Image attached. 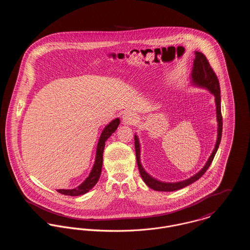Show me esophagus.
I'll list each match as a JSON object with an SVG mask.
<instances>
[{
	"label": "esophagus",
	"mask_w": 250,
	"mask_h": 250,
	"mask_svg": "<svg viewBox=\"0 0 250 250\" xmlns=\"http://www.w3.org/2000/svg\"><path fill=\"white\" fill-rule=\"evenodd\" d=\"M137 115L132 111H127L123 114L122 122L124 125H133L137 122Z\"/></svg>",
	"instance_id": "1"
}]
</instances>
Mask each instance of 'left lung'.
Listing matches in <instances>:
<instances>
[{"mask_svg": "<svg viewBox=\"0 0 250 250\" xmlns=\"http://www.w3.org/2000/svg\"><path fill=\"white\" fill-rule=\"evenodd\" d=\"M195 59L193 60V66L190 74V83L192 85L206 88L208 89L214 96V102H215V111H216V121H217V138L216 143L214 145V150L209 157L206 165L203 167V168L198 171L196 174L191 176L190 178L186 179L184 181L175 182V183H167L162 182L157 179L152 177L150 174H148L145 169L143 168V165L141 163V143L139 141V138L137 135H135V148H136V157L138 162L139 170L141 173V176L143 178L144 183L152 189L158 190V191H174L177 189H181L195 181L200 178L209 168L211 166L214 155L218 149L219 143L221 141V135H222V116H221V107H220V88H219V83L218 79L215 75L214 70L212 69L208 60L206 57L198 51H195Z\"/></svg>", "mask_w": 250, "mask_h": 250, "instance_id": "obj_1", "label": "left lung"}]
</instances>
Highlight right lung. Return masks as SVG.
<instances>
[{
    "label": "right lung",
    "mask_w": 250,
    "mask_h": 250,
    "mask_svg": "<svg viewBox=\"0 0 250 250\" xmlns=\"http://www.w3.org/2000/svg\"><path fill=\"white\" fill-rule=\"evenodd\" d=\"M120 123L119 118H115L112 121H110L107 126L104 128L103 132L101 133L99 142L96 148V156H95V162L93 165V167L88 175V177L85 179L79 187L72 188V189H57L58 192L64 194V195H70V196H79L86 193L89 191L98 182L102 171V165H103V153L105 149V144L107 139L115 132L118 125Z\"/></svg>",
    "instance_id": "obj_1"
}]
</instances>
